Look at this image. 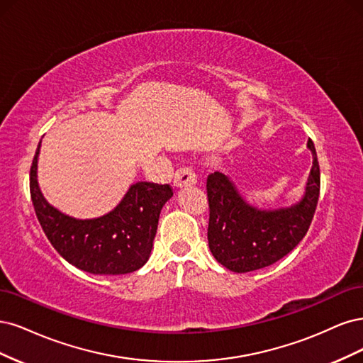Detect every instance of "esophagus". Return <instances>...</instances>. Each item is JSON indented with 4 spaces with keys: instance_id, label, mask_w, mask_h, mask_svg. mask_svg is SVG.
<instances>
[{
    "instance_id": "esophagus-1",
    "label": "esophagus",
    "mask_w": 363,
    "mask_h": 363,
    "mask_svg": "<svg viewBox=\"0 0 363 363\" xmlns=\"http://www.w3.org/2000/svg\"><path fill=\"white\" fill-rule=\"evenodd\" d=\"M174 185L177 186H186V185H193L197 182V177L196 173L193 172V169L190 167H181L174 173Z\"/></svg>"
}]
</instances>
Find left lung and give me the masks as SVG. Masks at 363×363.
Listing matches in <instances>:
<instances>
[{
    "label": "left lung",
    "instance_id": "8db88e82",
    "mask_svg": "<svg viewBox=\"0 0 363 363\" xmlns=\"http://www.w3.org/2000/svg\"><path fill=\"white\" fill-rule=\"evenodd\" d=\"M308 147L313 162L306 191L289 208H255L223 173L208 174V244L214 258L228 270L247 273L272 265L306 235L320 196V164L311 138Z\"/></svg>",
    "mask_w": 363,
    "mask_h": 363
}]
</instances>
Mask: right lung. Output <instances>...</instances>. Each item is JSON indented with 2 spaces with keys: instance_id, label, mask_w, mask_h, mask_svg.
Here are the masks:
<instances>
[{
  "instance_id": "obj_1",
  "label": "right lung",
  "mask_w": 363,
  "mask_h": 363,
  "mask_svg": "<svg viewBox=\"0 0 363 363\" xmlns=\"http://www.w3.org/2000/svg\"><path fill=\"white\" fill-rule=\"evenodd\" d=\"M30 169V193L39 223L58 255L91 274H126L149 259L160 213L173 196L169 184L137 182L113 211L78 220L51 206L38 184V157Z\"/></svg>"
}]
</instances>
